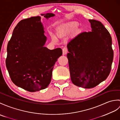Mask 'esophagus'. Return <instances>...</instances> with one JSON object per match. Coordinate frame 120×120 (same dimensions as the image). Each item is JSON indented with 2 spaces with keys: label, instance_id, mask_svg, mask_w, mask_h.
Instances as JSON below:
<instances>
[{
  "label": "esophagus",
  "instance_id": "1",
  "mask_svg": "<svg viewBox=\"0 0 120 120\" xmlns=\"http://www.w3.org/2000/svg\"><path fill=\"white\" fill-rule=\"evenodd\" d=\"M62 52H63V55H66L68 52V49H67L66 47H64V48L62 49Z\"/></svg>",
  "mask_w": 120,
  "mask_h": 120
}]
</instances>
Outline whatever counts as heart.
<instances>
[{"mask_svg":"<svg viewBox=\"0 0 120 120\" xmlns=\"http://www.w3.org/2000/svg\"><path fill=\"white\" fill-rule=\"evenodd\" d=\"M76 26H75V25H73V26H71L70 27H68V26L61 27V28L59 29V30H58V35L60 36L64 35L68 31L69 29H70L71 27H75ZM52 38L54 39V37H52Z\"/></svg>","mask_w":120,"mask_h":120,"instance_id":"heart-1","label":"heart"}]
</instances>
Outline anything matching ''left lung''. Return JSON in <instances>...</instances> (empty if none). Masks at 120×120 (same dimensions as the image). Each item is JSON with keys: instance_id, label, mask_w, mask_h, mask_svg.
Masks as SVG:
<instances>
[{"instance_id": "8db88e82", "label": "left lung", "mask_w": 120, "mask_h": 120, "mask_svg": "<svg viewBox=\"0 0 120 120\" xmlns=\"http://www.w3.org/2000/svg\"><path fill=\"white\" fill-rule=\"evenodd\" d=\"M89 21L91 32L80 33L67 45L71 81L84 88H93L106 79L113 58L109 32L101 22Z\"/></svg>"}]
</instances>
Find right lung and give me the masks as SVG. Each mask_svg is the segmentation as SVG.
I'll use <instances>...</instances> for the list:
<instances>
[{
    "label": "right lung",
    "instance_id": "1",
    "mask_svg": "<svg viewBox=\"0 0 120 120\" xmlns=\"http://www.w3.org/2000/svg\"><path fill=\"white\" fill-rule=\"evenodd\" d=\"M46 19L54 14H41ZM40 16L23 19L13 30L8 43L6 66L12 82L30 92L46 88L52 71L62 50L44 47L46 37Z\"/></svg>",
    "mask_w": 120,
    "mask_h": 120
}]
</instances>
